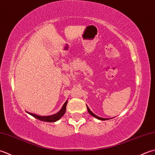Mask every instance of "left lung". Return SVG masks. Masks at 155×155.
<instances>
[{
	"label": "left lung",
	"instance_id": "1",
	"mask_svg": "<svg viewBox=\"0 0 155 155\" xmlns=\"http://www.w3.org/2000/svg\"><path fill=\"white\" fill-rule=\"evenodd\" d=\"M87 110H88V112H89L90 114L91 115V116H93L94 117H95V118H96L97 119H99V120H108V119H107V118H100V117H99V116H96V115H95L91 111V110H90V108H88V107L87 106Z\"/></svg>",
	"mask_w": 155,
	"mask_h": 155
}]
</instances>
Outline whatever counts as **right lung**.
Listing matches in <instances>:
<instances>
[{
    "mask_svg": "<svg viewBox=\"0 0 155 155\" xmlns=\"http://www.w3.org/2000/svg\"><path fill=\"white\" fill-rule=\"evenodd\" d=\"M67 104H68V101H66L65 102V104H64V106H63L62 108L61 109V110L59 112H58L57 114L54 115H52V116H38L36 114H34L32 113H29V112H27L29 113V114H31V116H33V117H35V118L39 120H41L43 122H55L57 120H58L60 118H61L64 114L65 112V110H66V106H67Z\"/></svg>",
    "mask_w": 155,
    "mask_h": 155,
    "instance_id": "1",
    "label": "right lung"
}]
</instances>
